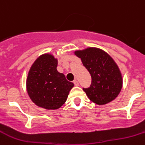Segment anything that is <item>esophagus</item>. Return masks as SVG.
I'll return each instance as SVG.
<instances>
[{
    "label": "esophagus",
    "instance_id": "obj_1",
    "mask_svg": "<svg viewBox=\"0 0 145 145\" xmlns=\"http://www.w3.org/2000/svg\"><path fill=\"white\" fill-rule=\"evenodd\" d=\"M74 85H75V86H79V82H78V81L76 80V79H75V80L74 81Z\"/></svg>",
    "mask_w": 145,
    "mask_h": 145
}]
</instances>
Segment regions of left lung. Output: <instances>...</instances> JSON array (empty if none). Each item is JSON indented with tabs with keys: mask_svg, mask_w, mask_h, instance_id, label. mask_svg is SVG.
<instances>
[{
	"mask_svg": "<svg viewBox=\"0 0 145 145\" xmlns=\"http://www.w3.org/2000/svg\"><path fill=\"white\" fill-rule=\"evenodd\" d=\"M91 76L89 88H83L94 103L104 105L113 101L121 91L122 76L118 66L106 52L89 47L74 52Z\"/></svg>",
	"mask_w": 145,
	"mask_h": 145,
	"instance_id": "1",
	"label": "left lung"
}]
</instances>
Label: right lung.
Here are the masks:
<instances>
[{
	"label": "right lung",
	"instance_id": "obj_1",
	"mask_svg": "<svg viewBox=\"0 0 145 145\" xmlns=\"http://www.w3.org/2000/svg\"><path fill=\"white\" fill-rule=\"evenodd\" d=\"M58 60L43 54L32 64L26 79L27 92L33 103L46 109H57L66 102L74 84L56 69Z\"/></svg>",
	"mask_w": 145,
	"mask_h": 145
}]
</instances>
